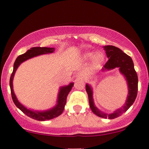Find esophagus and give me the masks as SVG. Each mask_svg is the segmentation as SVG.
I'll return each mask as SVG.
<instances>
[{
	"label": "esophagus",
	"mask_w": 149,
	"mask_h": 149,
	"mask_svg": "<svg viewBox=\"0 0 149 149\" xmlns=\"http://www.w3.org/2000/svg\"><path fill=\"white\" fill-rule=\"evenodd\" d=\"M76 77L78 78H84V74L82 72H78L76 73Z\"/></svg>",
	"instance_id": "1"
}]
</instances>
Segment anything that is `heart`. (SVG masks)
Returning <instances> with one entry per match:
<instances>
[{"instance_id": "b5f03b06", "label": "heart", "mask_w": 149, "mask_h": 149, "mask_svg": "<svg viewBox=\"0 0 149 149\" xmlns=\"http://www.w3.org/2000/svg\"><path fill=\"white\" fill-rule=\"evenodd\" d=\"M83 57L84 59H90L92 58V64L95 67H100L101 65L103 64L105 59L104 55L102 53H95L94 52H90V51H87L83 53Z\"/></svg>"}]
</instances>
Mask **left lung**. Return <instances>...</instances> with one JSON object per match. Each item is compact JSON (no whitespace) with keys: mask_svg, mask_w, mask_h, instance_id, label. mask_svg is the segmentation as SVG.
<instances>
[{"mask_svg":"<svg viewBox=\"0 0 149 149\" xmlns=\"http://www.w3.org/2000/svg\"><path fill=\"white\" fill-rule=\"evenodd\" d=\"M103 47L106 51V54L107 57L109 58V60L102 68V71L104 72V71H111L116 68H118L120 74L123 76L127 82L128 94L126 102H125L123 107L116 109L111 113H107L100 111L95 106L93 100V90L91 85L88 83L86 84V92L88 95L89 103L92 111L99 117L103 118H108L109 119H113L122 115L134 103L137 95L138 77L134 70V63L130 56L123 52L118 47H116L113 45H106Z\"/></svg>","mask_w":149,"mask_h":149,"instance_id":"left-lung-1","label":"left lung"}]
</instances>
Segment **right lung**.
Listing matches in <instances>:
<instances>
[{
    "mask_svg": "<svg viewBox=\"0 0 149 149\" xmlns=\"http://www.w3.org/2000/svg\"><path fill=\"white\" fill-rule=\"evenodd\" d=\"M55 49L54 47H31L30 49H29L24 54L19 55L17 58L14 63V66H13V71L12 73L10 79V90H11L12 98H13V102L16 107L22 111L24 113L29 117L31 118L34 120L39 121H45L51 120L54 118L60 116L62 112L64 111V109L66 103V98H67L69 92L71 91L73 86V83H70L68 85H65L59 88V92L57 95V104L55 106H54L51 109H47V110L44 111H36L33 109H27L25 106L19 102V100L17 98L15 95L14 90H13V78H14L15 72L19 66V65L23 63L24 61L28 60V59H31V58L37 57V56L42 55L45 54H50V53L54 52Z\"/></svg>",
    "mask_w": 149,
    "mask_h": 149,
    "instance_id": "obj_1",
    "label": "right lung"
}]
</instances>
